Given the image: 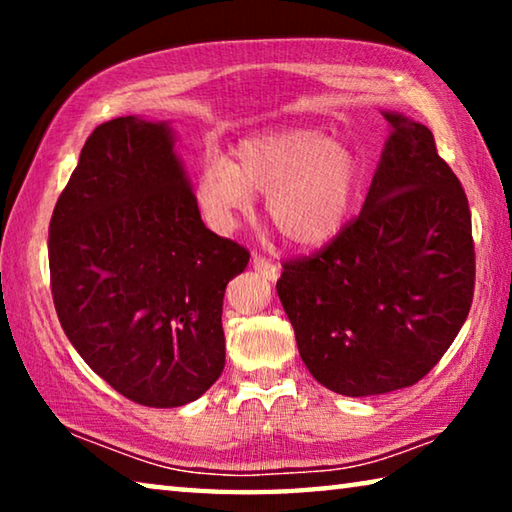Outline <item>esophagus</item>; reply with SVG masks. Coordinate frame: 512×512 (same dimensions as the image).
<instances>
[{"label":"esophagus","instance_id":"esophagus-1","mask_svg":"<svg viewBox=\"0 0 512 512\" xmlns=\"http://www.w3.org/2000/svg\"><path fill=\"white\" fill-rule=\"evenodd\" d=\"M253 266H255V271H259L262 273L264 277H268V280H277V277H280V266L277 264H273L271 259H266L264 255H253Z\"/></svg>","mask_w":512,"mask_h":512}]
</instances>
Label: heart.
Segmentation results:
<instances>
[{
	"label": "heart",
	"instance_id": "obj_1",
	"mask_svg": "<svg viewBox=\"0 0 512 512\" xmlns=\"http://www.w3.org/2000/svg\"><path fill=\"white\" fill-rule=\"evenodd\" d=\"M363 185L361 155L316 128H280L241 140L232 162L210 158L196 201L214 228L230 230L266 194V219L289 244L318 248L345 228Z\"/></svg>",
	"mask_w": 512,
	"mask_h": 512
}]
</instances>
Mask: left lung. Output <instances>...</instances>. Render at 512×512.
Wrapping results in <instances>:
<instances>
[{"instance_id": "obj_1", "label": "left lung", "mask_w": 512, "mask_h": 512, "mask_svg": "<svg viewBox=\"0 0 512 512\" xmlns=\"http://www.w3.org/2000/svg\"><path fill=\"white\" fill-rule=\"evenodd\" d=\"M391 137L359 216L287 259L277 296L300 357L329 391L413 386L443 359L474 298L467 196L427 126L386 112Z\"/></svg>"}]
</instances>
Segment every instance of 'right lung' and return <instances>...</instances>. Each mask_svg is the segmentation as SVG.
<instances>
[{
  "label": "right lung",
  "mask_w": 512,
  "mask_h": 512,
  "mask_svg": "<svg viewBox=\"0 0 512 512\" xmlns=\"http://www.w3.org/2000/svg\"><path fill=\"white\" fill-rule=\"evenodd\" d=\"M250 253L205 228L167 124L97 126L49 223L51 296L83 361L131 402H194L225 366L223 296Z\"/></svg>",
  "instance_id": "add662e5"
}]
</instances>
